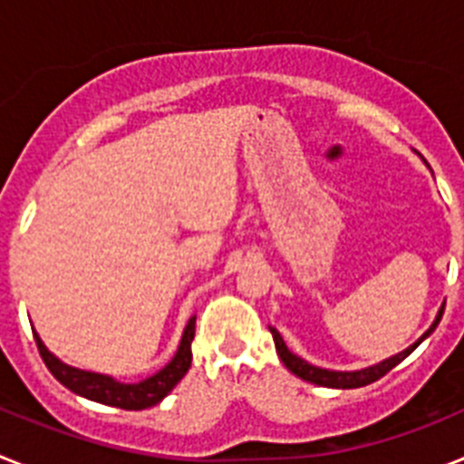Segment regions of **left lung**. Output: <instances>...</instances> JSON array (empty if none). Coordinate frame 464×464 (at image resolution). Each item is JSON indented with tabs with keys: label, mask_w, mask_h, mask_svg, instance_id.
Listing matches in <instances>:
<instances>
[{
	"label": "left lung",
	"mask_w": 464,
	"mask_h": 464,
	"mask_svg": "<svg viewBox=\"0 0 464 464\" xmlns=\"http://www.w3.org/2000/svg\"><path fill=\"white\" fill-rule=\"evenodd\" d=\"M441 315H444V306L440 309V314H437V318H434V323L430 325V330L425 332L423 337L418 339L416 343H411V346L407 348V351H401V353L392 355V358L383 360V362L374 364V367H367V370H358V372H332V370H321V367H314V364H309L306 360L297 358L295 353H290L288 346H285V342H283V337L278 334L274 327H269V332H272L274 337V343H276V353L278 358H281V362L288 367L290 372H293L295 376H299V379L309 381V383H315V385H325V388H362V385H370L374 383V381H379L381 376H385L388 372L392 370V367H397V364L401 362V360L407 358L411 351H416L418 343L423 342V339H428L430 334L434 332V327L440 325Z\"/></svg>",
	"instance_id": "8db88e82"
}]
</instances>
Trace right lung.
Returning a JSON list of instances; mask_svg holds the SVG:
<instances>
[{
    "label": "right lung",
    "mask_w": 464,
    "mask_h": 464,
    "mask_svg": "<svg viewBox=\"0 0 464 464\" xmlns=\"http://www.w3.org/2000/svg\"><path fill=\"white\" fill-rule=\"evenodd\" d=\"M34 339L46 367L64 388H69V391L76 392V395L81 397L100 401V404L125 409V411H141V409L155 407L158 401L165 400V397L174 391V385L188 374V370H190V346L192 339H195V315L188 321L186 330H183L181 343H179V351H176L174 358H171L158 374L139 381V383H121V381H116L113 376L94 374V372L69 367V364H64L63 360H57L55 355L44 346L39 334H34Z\"/></svg>",
    "instance_id": "add662e5"
}]
</instances>
